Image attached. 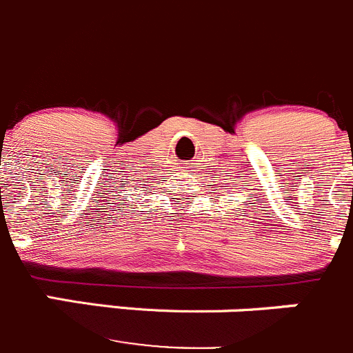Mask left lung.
Instances as JSON below:
<instances>
[{"instance_id": "left-lung-1", "label": "left lung", "mask_w": 353, "mask_h": 353, "mask_svg": "<svg viewBox=\"0 0 353 353\" xmlns=\"http://www.w3.org/2000/svg\"><path fill=\"white\" fill-rule=\"evenodd\" d=\"M245 205H246V203H245Z\"/></svg>"}]
</instances>
